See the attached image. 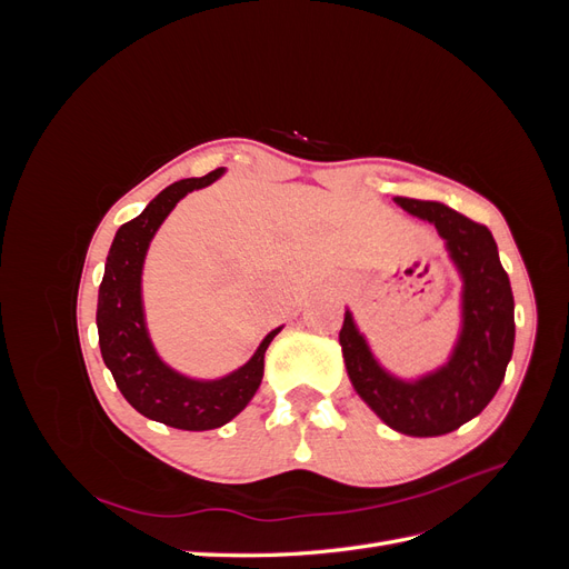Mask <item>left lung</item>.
I'll return each mask as SVG.
<instances>
[{
	"label": "left lung",
	"mask_w": 569,
	"mask_h": 569,
	"mask_svg": "<svg viewBox=\"0 0 569 569\" xmlns=\"http://www.w3.org/2000/svg\"><path fill=\"white\" fill-rule=\"evenodd\" d=\"M396 203L432 222L462 274V332L456 351L437 372L403 382L372 358L349 311L339 343L353 389L391 429L408 437H441L479 416L503 382L515 343L512 289L487 226L439 201L396 197Z\"/></svg>",
	"instance_id": "8db88e82"
}]
</instances>
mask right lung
Here are the masks:
<instances>
[{
	"label": "right lung",
	"mask_w": 569,
	"mask_h": 569,
	"mask_svg": "<svg viewBox=\"0 0 569 569\" xmlns=\"http://www.w3.org/2000/svg\"><path fill=\"white\" fill-rule=\"evenodd\" d=\"M220 176L222 168H216L203 178L173 182L140 216L120 226L107 256L97 301L101 358L120 393L144 418L187 432L222 427L247 408L263 380L266 351L280 332V327L272 330L247 366L211 382L189 380L168 368L153 351L142 311V266L149 242L187 192L211 184Z\"/></svg>",
	"instance_id": "add662e5"
}]
</instances>
